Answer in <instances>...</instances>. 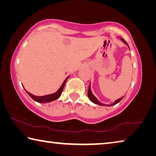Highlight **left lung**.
<instances>
[{
	"label": "left lung",
	"instance_id": "obj_1",
	"mask_svg": "<svg viewBox=\"0 0 156 156\" xmlns=\"http://www.w3.org/2000/svg\"><path fill=\"white\" fill-rule=\"evenodd\" d=\"M120 40L122 41L123 42V43L125 44L126 45V46H127V47L129 48L128 44H127V42H126L125 40H124L123 39H121V38H120ZM87 95H88V97H89V100H90V101H92L93 103H94V104H98V105L104 106H114V105H115V104H117V103L119 102V101L123 98H123H119V99H118V100H115V101H114V102L112 103V104H106L101 103V102H100V101L98 100V98H96L95 96L93 94V93H92V91H91V88H90V85H89V90H88Z\"/></svg>",
	"mask_w": 156,
	"mask_h": 156
}]
</instances>
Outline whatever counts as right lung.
Instances as JSON below:
<instances>
[{"label":"right lung","instance_id":"right-lung-1","mask_svg":"<svg viewBox=\"0 0 156 156\" xmlns=\"http://www.w3.org/2000/svg\"><path fill=\"white\" fill-rule=\"evenodd\" d=\"M70 76H68L66 78V80L63 81V84H61V86L60 87V88L56 90L55 93H51V94H48V95H42V96H37L32 94V93H29V91H27V90L25 89V88L24 87V90H26V92L28 93V95H29L30 97L33 99V100H35L37 102H39V103H49L51 102V101H53L56 100H57L59 98H60V96L62 93V91H63V88L65 84H66V83L67 79L69 78Z\"/></svg>","mask_w":156,"mask_h":156}]
</instances>
